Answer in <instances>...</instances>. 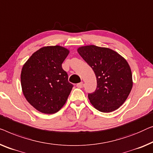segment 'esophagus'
I'll return each instance as SVG.
<instances>
[{"label":"esophagus","instance_id":"obj_1","mask_svg":"<svg viewBox=\"0 0 153 153\" xmlns=\"http://www.w3.org/2000/svg\"><path fill=\"white\" fill-rule=\"evenodd\" d=\"M83 82H81V83H79L76 84V87L79 88H83Z\"/></svg>","mask_w":153,"mask_h":153}]
</instances>
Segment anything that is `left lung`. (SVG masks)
Segmentation results:
<instances>
[{"instance_id": "1", "label": "left lung", "mask_w": 153, "mask_h": 153, "mask_svg": "<svg viewBox=\"0 0 153 153\" xmlns=\"http://www.w3.org/2000/svg\"><path fill=\"white\" fill-rule=\"evenodd\" d=\"M77 51L97 77L96 90L88 93L90 103L100 112H110L118 109L132 88V72L127 61L109 48L88 45Z\"/></svg>"}]
</instances>
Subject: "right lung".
I'll return each mask as SVG.
<instances>
[{
    "instance_id": "obj_1",
    "label": "right lung",
    "mask_w": 153,
    "mask_h": 153,
    "mask_svg": "<svg viewBox=\"0 0 153 153\" xmlns=\"http://www.w3.org/2000/svg\"><path fill=\"white\" fill-rule=\"evenodd\" d=\"M69 50L48 46L34 52L22 68L21 81L24 96L39 112L54 114L63 107L73 88L62 63Z\"/></svg>"
}]
</instances>
